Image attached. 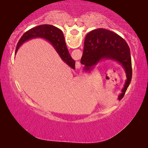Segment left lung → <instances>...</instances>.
Returning a JSON list of instances; mask_svg holds the SVG:
<instances>
[{"label": "left lung", "mask_w": 148, "mask_h": 148, "mask_svg": "<svg viewBox=\"0 0 148 148\" xmlns=\"http://www.w3.org/2000/svg\"><path fill=\"white\" fill-rule=\"evenodd\" d=\"M102 59L116 61L125 69L127 80L118 99L124 97L132 79L131 52L125 40L115 32L104 29H95L87 34L81 61L86 71H91Z\"/></svg>", "instance_id": "8db88e82"}]
</instances>
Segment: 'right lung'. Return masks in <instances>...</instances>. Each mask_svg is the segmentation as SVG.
<instances>
[{"mask_svg":"<svg viewBox=\"0 0 148 148\" xmlns=\"http://www.w3.org/2000/svg\"><path fill=\"white\" fill-rule=\"evenodd\" d=\"M34 38H42L49 41L55 47L62 61L71 68L75 69V61L70 56L63 33L61 29L51 25H42L33 27L25 32L17 43L15 53H17L19 46L25 42Z\"/></svg>","mask_w":148,"mask_h":148,"instance_id":"add662e5","label":"right lung"}]
</instances>
